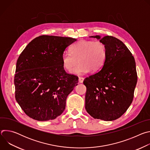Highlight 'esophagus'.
I'll return each mask as SVG.
<instances>
[{"label": "esophagus", "mask_w": 150, "mask_h": 150, "mask_svg": "<svg viewBox=\"0 0 150 150\" xmlns=\"http://www.w3.org/2000/svg\"><path fill=\"white\" fill-rule=\"evenodd\" d=\"M83 79H84V78L83 77H79L78 81H79V83H82L83 81Z\"/></svg>", "instance_id": "obj_1"}]
</instances>
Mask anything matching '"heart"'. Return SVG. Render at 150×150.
I'll return each mask as SVG.
<instances>
[{"label": "heart", "instance_id": "b5f03b06", "mask_svg": "<svg viewBox=\"0 0 150 150\" xmlns=\"http://www.w3.org/2000/svg\"><path fill=\"white\" fill-rule=\"evenodd\" d=\"M70 52L62 54V63L63 67L70 72L78 60L80 63L71 72L74 75H83L90 70L97 72L106 60V47L101 41L81 40L71 47Z\"/></svg>", "mask_w": 150, "mask_h": 150}]
</instances>
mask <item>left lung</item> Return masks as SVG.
I'll return each instance as SVG.
<instances>
[{
  "label": "left lung",
  "instance_id": "1",
  "mask_svg": "<svg viewBox=\"0 0 150 150\" xmlns=\"http://www.w3.org/2000/svg\"><path fill=\"white\" fill-rule=\"evenodd\" d=\"M106 47V60L101 69L86 78L85 109L94 119L112 121L129 108L137 82L134 56L120 40L107 35L90 36Z\"/></svg>",
  "mask_w": 150,
  "mask_h": 150
}]
</instances>
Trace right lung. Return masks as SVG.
<instances>
[{
    "mask_svg": "<svg viewBox=\"0 0 150 150\" xmlns=\"http://www.w3.org/2000/svg\"><path fill=\"white\" fill-rule=\"evenodd\" d=\"M75 41L71 37L41 35L19 55L14 78L15 98L30 117L53 120L65 110L67 97L78 85V77L65 72L61 58Z\"/></svg>",
    "mask_w": 150,
    "mask_h": 150,
    "instance_id": "add662e5",
    "label": "right lung"
}]
</instances>
